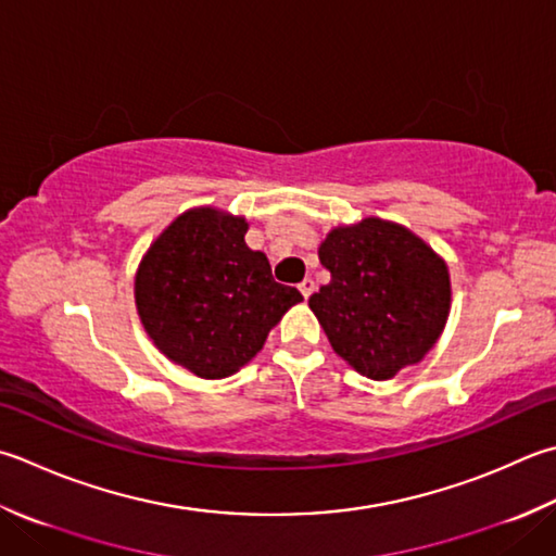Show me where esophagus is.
<instances>
[{"mask_svg": "<svg viewBox=\"0 0 556 556\" xmlns=\"http://www.w3.org/2000/svg\"><path fill=\"white\" fill-rule=\"evenodd\" d=\"M299 291L303 293V299H308L311 293L315 291V281H313V279H303L301 285H299Z\"/></svg>", "mask_w": 556, "mask_h": 556, "instance_id": "esophagus-1", "label": "esophagus"}]
</instances>
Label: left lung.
<instances>
[{
  "label": "left lung",
  "instance_id": "obj_1",
  "mask_svg": "<svg viewBox=\"0 0 556 556\" xmlns=\"http://www.w3.org/2000/svg\"><path fill=\"white\" fill-rule=\"evenodd\" d=\"M330 281L308 299L337 356L371 380L419 364L448 323L445 260L407 226L366 216L318 248Z\"/></svg>",
  "mask_w": 556,
  "mask_h": 556
}]
</instances>
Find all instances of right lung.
<instances>
[{
	"label": "right lung",
	"mask_w": 556,
	"mask_h": 556,
	"mask_svg": "<svg viewBox=\"0 0 556 556\" xmlns=\"http://www.w3.org/2000/svg\"><path fill=\"white\" fill-rule=\"evenodd\" d=\"M245 216L192 206L176 216L141 257L137 315L168 362L206 380L233 376L269 330L303 301L277 285L265 253L245 243Z\"/></svg>",
	"instance_id": "obj_1"
}]
</instances>
